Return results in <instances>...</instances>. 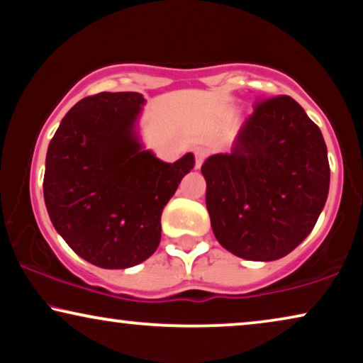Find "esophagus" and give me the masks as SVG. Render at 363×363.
<instances>
[{
	"mask_svg": "<svg viewBox=\"0 0 363 363\" xmlns=\"http://www.w3.org/2000/svg\"><path fill=\"white\" fill-rule=\"evenodd\" d=\"M194 154H196V169H199L202 166V162H204L206 156H207V151H206V149H202V147H196Z\"/></svg>",
	"mask_w": 363,
	"mask_h": 363,
	"instance_id": "esophagus-1",
	"label": "esophagus"
}]
</instances>
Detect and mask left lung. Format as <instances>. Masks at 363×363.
<instances>
[{"label":"left lung","instance_id":"obj_1","mask_svg":"<svg viewBox=\"0 0 363 363\" xmlns=\"http://www.w3.org/2000/svg\"><path fill=\"white\" fill-rule=\"evenodd\" d=\"M206 206L222 247L247 260H277L311 234L330 184L318 125L291 96L254 104L229 152L201 167Z\"/></svg>","mask_w":363,"mask_h":363}]
</instances>
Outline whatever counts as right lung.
Wrapping results in <instances>:
<instances>
[{"mask_svg":"<svg viewBox=\"0 0 363 363\" xmlns=\"http://www.w3.org/2000/svg\"><path fill=\"white\" fill-rule=\"evenodd\" d=\"M139 93H99L62 118L46 154L45 202L57 234L103 269H128L161 242V214L194 167L187 152L169 164L144 151L136 133Z\"/></svg>","mask_w":363,"mask_h":363,"instance_id":"right-lung-1","label":"right lung"}]
</instances>
